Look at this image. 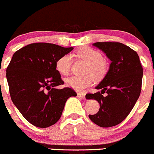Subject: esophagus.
Here are the masks:
<instances>
[{"instance_id": "1", "label": "esophagus", "mask_w": 154, "mask_h": 154, "mask_svg": "<svg viewBox=\"0 0 154 154\" xmlns=\"http://www.w3.org/2000/svg\"><path fill=\"white\" fill-rule=\"evenodd\" d=\"M77 96L80 97V98H85L86 93H85V92H77Z\"/></svg>"}]
</instances>
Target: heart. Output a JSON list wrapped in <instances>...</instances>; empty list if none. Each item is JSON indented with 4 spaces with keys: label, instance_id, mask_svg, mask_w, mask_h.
I'll return each mask as SVG.
<instances>
[{
    "label": "heart",
    "instance_id": "1",
    "mask_svg": "<svg viewBox=\"0 0 154 154\" xmlns=\"http://www.w3.org/2000/svg\"><path fill=\"white\" fill-rule=\"evenodd\" d=\"M75 56L78 59L87 62L85 68L86 74L83 76H72L67 78L65 83L69 87L77 91L83 90L93 83L94 77L92 73L96 78H101L107 72V65L104 60L103 55L100 52L90 47H83L76 51ZM71 65L72 57L71 55L65 54L56 61V67L61 74L68 75L71 71Z\"/></svg>",
    "mask_w": 154,
    "mask_h": 154
}]
</instances>
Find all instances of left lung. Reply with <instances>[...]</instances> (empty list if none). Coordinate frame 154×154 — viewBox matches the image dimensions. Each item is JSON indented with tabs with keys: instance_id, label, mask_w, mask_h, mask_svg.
<instances>
[{
	"instance_id": "obj_1",
	"label": "left lung",
	"mask_w": 154,
	"mask_h": 154,
	"mask_svg": "<svg viewBox=\"0 0 154 154\" xmlns=\"http://www.w3.org/2000/svg\"><path fill=\"white\" fill-rule=\"evenodd\" d=\"M93 46L102 50L111 61L108 72L95 87L101 92L87 93V99L99 103L98 113L89 115L94 123L101 127H111L126 118L139 98L142 83L143 68L138 53L119 42H97ZM106 92L107 95L102 94Z\"/></svg>"
}]
</instances>
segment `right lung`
<instances>
[{
	"mask_svg": "<svg viewBox=\"0 0 154 154\" xmlns=\"http://www.w3.org/2000/svg\"><path fill=\"white\" fill-rule=\"evenodd\" d=\"M73 47L49 43H34L17 50L7 68L10 97L22 115L30 123L47 128L60 119L68 98L77 96L64 84L56 70V61Z\"/></svg>",
	"mask_w": 154,
	"mask_h": 154,
	"instance_id": "right-lung-1",
	"label": "right lung"
}]
</instances>
